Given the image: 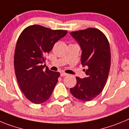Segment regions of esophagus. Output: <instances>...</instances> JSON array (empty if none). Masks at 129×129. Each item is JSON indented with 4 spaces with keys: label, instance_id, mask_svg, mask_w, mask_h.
I'll return each instance as SVG.
<instances>
[{
    "label": "esophagus",
    "instance_id": "1",
    "mask_svg": "<svg viewBox=\"0 0 129 129\" xmlns=\"http://www.w3.org/2000/svg\"><path fill=\"white\" fill-rule=\"evenodd\" d=\"M60 76H68V74H67V73H60Z\"/></svg>",
    "mask_w": 129,
    "mask_h": 129
}]
</instances>
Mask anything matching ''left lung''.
Returning a JSON list of instances; mask_svg holds the SVG:
<instances>
[{
	"label": "left lung",
	"instance_id": "8db88e82",
	"mask_svg": "<svg viewBox=\"0 0 129 129\" xmlns=\"http://www.w3.org/2000/svg\"><path fill=\"white\" fill-rule=\"evenodd\" d=\"M70 34L80 46L81 63L87 68L85 71L86 77H76V84L70 89L71 93L78 100L89 102L102 92L106 83L111 67L109 43L105 35L96 28Z\"/></svg>",
	"mask_w": 129,
	"mask_h": 129
}]
</instances>
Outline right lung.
Instances as JSON below:
<instances>
[{
	"label": "right lung",
	"mask_w": 129,
	"mask_h": 129,
	"mask_svg": "<svg viewBox=\"0 0 129 129\" xmlns=\"http://www.w3.org/2000/svg\"><path fill=\"white\" fill-rule=\"evenodd\" d=\"M67 33L32 25L20 35L14 55L15 72L20 89L32 103L42 104L50 98L60 74L47 67L44 71L42 63L54 44Z\"/></svg>",
	"instance_id": "obj_1"
}]
</instances>
